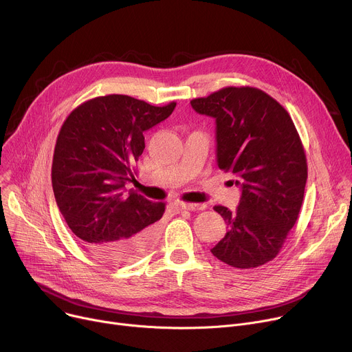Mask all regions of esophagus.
Segmentation results:
<instances>
[{
    "instance_id": "1",
    "label": "esophagus",
    "mask_w": 352,
    "mask_h": 352,
    "mask_svg": "<svg viewBox=\"0 0 352 352\" xmlns=\"http://www.w3.org/2000/svg\"><path fill=\"white\" fill-rule=\"evenodd\" d=\"M178 208L179 209H184V210H189V212H196V210H204L206 209L205 205H199V204H178Z\"/></svg>"
}]
</instances>
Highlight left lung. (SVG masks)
I'll use <instances>...</instances> for the list:
<instances>
[{"mask_svg":"<svg viewBox=\"0 0 352 352\" xmlns=\"http://www.w3.org/2000/svg\"><path fill=\"white\" fill-rule=\"evenodd\" d=\"M190 106L216 120L217 166L241 188L235 212L214 206L228 231L212 254L238 269L262 266L278 255L302 206L308 166L295 125L256 87H224Z\"/></svg>","mask_w":352,"mask_h":352,"instance_id":"8db88e82","label":"left lung"}]
</instances>
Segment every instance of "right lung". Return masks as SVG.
Instances as JSON below:
<instances>
[{
    "label": "right lung",
    "instance_id": "right-lung-1",
    "mask_svg": "<svg viewBox=\"0 0 352 352\" xmlns=\"http://www.w3.org/2000/svg\"><path fill=\"white\" fill-rule=\"evenodd\" d=\"M177 103L150 106L124 94L87 100L65 120L57 138L52 182L71 231L109 265L131 263L152 250L166 205L125 184L143 153V132L171 116Z\"/></svg>",
    "mask_w": 352,
    "mask_h": 352
}]
</instances>
